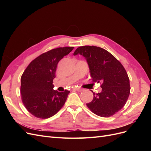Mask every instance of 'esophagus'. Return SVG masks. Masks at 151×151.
<instances>
[{"mask_svg":"<svg viewBox=\"0 0 151 151\" xmlns=\"http://www.w3.org/2000/svg\"><path fill=\"white\" fill-rule=\"evenodd\" d=\"M74 89L76 90V91H83V89L78 88V87H75V88H74Z\"/></svg>","mask_w":151,"mask_h":151,"instance_id":"obj_1","label":"esophagus"}]
</instances>
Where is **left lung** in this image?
<instances>
[{
    "label": "left lung",
    "mask_w": 151,
    "mask_h": 151,
    "mask_svg": "<svg viewBox=\"0 0 151 151\" xmlns=\"http://www.w3.org/2000/svg\"><path fill=\"white\" fill-rule=\"evenodd\" d=\"M77 54L86 58L93 83H101V92L93 93V99L86 104L87 106L99 116L115 115L125 106L130 93V81L124 67L112 54L100 47H80L74 55Z\"/></svg>",
    "instance_id": "8db88e82"
}]
</instances>
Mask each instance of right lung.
Instances as JSON below:
<instances>
[{
	"label": "right lung",
	"mask_w": 151,
	"mask_h": 151,
	"mask_svg": "<svg viewBox=\"0 0 151 151\" xmlns=\"http://www.w3.org/2000/svg\"><path fill=\"white\" fill-rule=\"evenodd\" d=\"M74 48L49 50L32 60L24 70L21 79V97L32 115L46 119L55 115L64 105L70 91L53 90V80L58 62Z\"/></svg>",
	"instance_id": "obj_1"
}]
</instances>
